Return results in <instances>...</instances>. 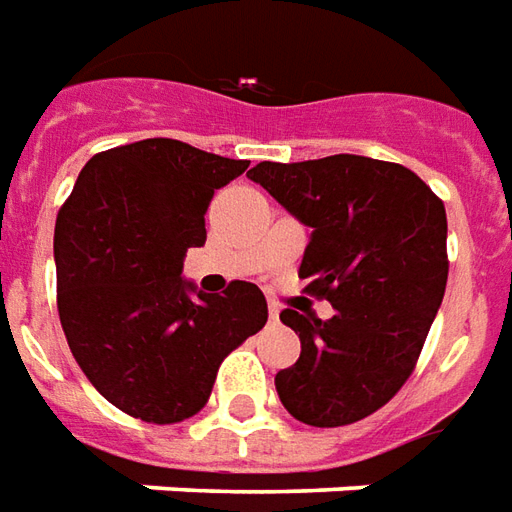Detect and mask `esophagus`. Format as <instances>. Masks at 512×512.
<instances>
[{
  "mask_svg": "<svg viewBox=\"0 0 512 512\" xmlns=\"http://www.w3.org/2000/svg\"><path fill=\"white\" fill-rule=\"evenodd\" d=\"M270 322H281V308L270 303Z\"/></svg>",
  "mask_w": 512,
  "mask_h": 512,
  "instance_id": "34e87169",
  "label": "esophagus"
}]
</instances>
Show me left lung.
<instances>
[{
	"label": "left lung",
	"instance_id": "8db88e82",
	"mask_svg": "<svg viewBox=\"0 0 512 512\" xmlns=\"http://www.w3.org/2000/svg\"><path fill=\"white\" fill-rule=\"evenodd\" d=\"M248 176L311 228L297 275L336 311H281L300 358L275 375L278 397L311 427L361 422L411 378L444 300V201L413 170L355 154L259 162Z\"/></svg>",
	"mask_w": 512,
	"mask_h": 512
}]
</instances>
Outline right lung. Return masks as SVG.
I'll return each instance as SVG.
<instances>
[{
	"instance_id": "obj_1",
	"label": "right lung",
	"mask_w": 512,
	"mask_h": 512,
	"mask_svg": "<svg viewBox=\"0 0 512 512\" xmlns=\"http://www.w3.org/2000/svg\"><path fill=\"white\" fill-rule=\"evenodd\" d=\"M190 143L151 137L82 168L54 226L57 311L79 369L134 419L176 424L201 411L231 350L267 322L262 289L184 284L187 248L206 242L215 190L248 170Z\"/></svg>"
}]
</instances>
